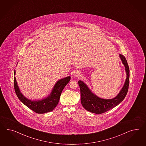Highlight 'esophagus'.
I'll use <instances>...</instances> for the list:
<instances>
[{
    "label": "esophagus",
    "instance_id": "1",
    "mask_svg": "<svg viewBox=\"0 0 146 146\" xmlns=\"http://www.w3.org/2000/svg\"><path fill=\"white\" fill-rule=\"evenodd\" d=\"M74 76L76 78H79L81 76L80 73L79 72V71H75V72L74 73Z\"/></svg>",
    "mask_w": 146,
    "mask_h": 146
}]
</instances>
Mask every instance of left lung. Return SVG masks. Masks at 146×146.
I'll return each mask as SVG.
<instances>
[{"label": "left lung", "mask_w": 146, "mask_h": 146, "mask_svg": "<svg viewBox=\"0 0 146 146\" xmlns=\"http://www.w3.org/2000/svg\"><path fill=\"white\" fill-rule=\"evenodd\" d=\"M119 57L125 66L126 79L122 89L114 98L105 99L99 98L91 92L83 81H79L78 83L81 92V103L86 110L95 114H102L117 106L125 98L129 86L130 70L125 57L121 54H119Z\"/></svg>", "instance_id": "left-lung-1"}]
</instances>
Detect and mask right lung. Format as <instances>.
Masks as SVG:
<instances>
[{
    "mask_svg": "<svg viewBox=\"0 0 146 146\" xmlns=\"http://www.w3.org/2000/svg\"><path fill=\"white\" fill-rule=\"evenodd\" d=\"M15 70H14V75H15ZM14 89L17 97L21 102L29 107L30 109L38 114H43L51 111L55 108L59 102L60 95L64 88L71 80L70 76L59 80L56 83L50 94L47 97L39 100H31L27 98L21 92L18 87L16 78H14Z\"/></svg>",
    "mask_w": 146,
    "mask_h": 146,
    "instance_id": "obj_1",
    "label": "right lung"
}]
</instances>
